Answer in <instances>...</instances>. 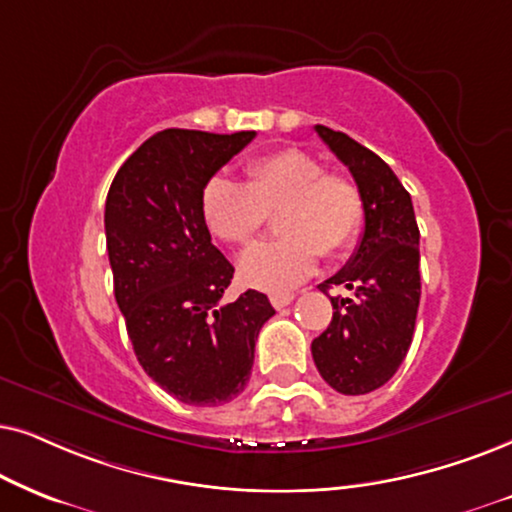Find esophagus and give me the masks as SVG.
<instances>
[{
  "mask_svg": "<svg viewBox=\"0 0 512 512\" xmlns=\"http://www.w3.org/2000/svg\"><path fill=\"white\" fill-rule=\"evenodd\" d=\"M269 299H271V304L276 306V309H283V306H288L292 299H295V295H292V292H274V295H271Z\"/></svg>",
  "mask_w": 512,
  "mask_h": 512,
  "instance_id": "1",
  "label": "esophagus"
}]
</instances>
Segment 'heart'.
Masks as SVG:
<instances>
[{
    "instance_id": "1",
    "label": "heart",
    "mask_w": 512,
    "mask_h": 512,
    "mask_svg": "<svg viewBox=\"0 0 512 512\" xmlns=\"http://www.w3.org/2000/svg\"><path fill=\"white\" fill-rule=\"evenodd\" d=\"M245 185L215 175L203 187L208 229L224 243L248 245L278 213L281 238L257 243L238 260V276L252 288L283 292L313 274L318 255L339 257L358 241L365 199L358 182L327 173L323 161L304 149L285 147L245 166Z\"/></svg>"
}]
</instances>
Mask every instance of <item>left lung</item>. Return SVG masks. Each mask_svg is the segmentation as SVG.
<instances>
[{
    "label": "left lung",
    "instance_id": "obj_1",
    "mask_svg": "<svg viewBox=\"0 0 512 512\" xmlns=\"http://www.w3.org/2000/svg\"><path fill=\"white\" fill-rule=\"evenodd\" d=\"M316 133L351 170L365 199V229L342 271L318 285H342L351 297H330L332 320L311 342L320 377L344 395L384 386L410 351L421 297L419 227L407 189L377 154L346 133Z\"/></svg>",
    "mask_w": 512,
    "mask_h": 512
}]
</instances>
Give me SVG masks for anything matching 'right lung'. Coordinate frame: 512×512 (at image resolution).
Masks as SVG:
<instances>
[{
	"mask_svg": "<svg viewBox=\"0 0 512 512\" xmlns=\"http://www.w3.org/2000/svg\"><path fill=\"white\" fill-rule=\"evenodd\" d=\"M252 138L156 133L128 156L105 201L114 297L135 356L187 405L215 407L243 391L257 335L276 313L257 290L222 302L234 267L210 241L201 206L206 182Z\"/></svg>",
	"mask_w": 512,
	"mask_h": 512,
	"instance_id": "1",
	"label": "right lung"
}]
</instances>
